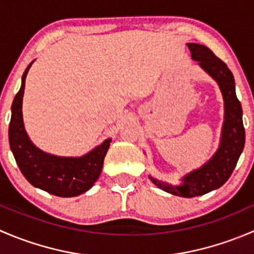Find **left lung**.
I'll return each instance as SVG.
<instances>
[{"mask_svg": "<svg viewBox=\"0 0 254 254\" xmlns=\"http://www.w3.org/2000/svg\"><path fill=\"white\" fill-rule=\"evenodd\" d=\"M191 59L209 73L219 84L225 102V120L220 146L215 155L204 166L182 178V186H171L150 176L155 186L173 195L193 198L203 195L226 183L234 172L237 161L245 147V127L242 107L237 99L235 78L226 64L220 60L205 45L188 43Z\"/></svg>", "mask_w": 254, "mask_h": 254, "instance_id": "8db88e82", "label": "left lung"}]
</instances>
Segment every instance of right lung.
Returning a JSON list of instances; mask_svg holds the SVG:
<instances>
[{"instance_id":"obj_1","label":"right lung","mask_w":254,"mask_h":254,"mask_svg":"<svg viewBox=\"0 0 254 254\" xmlns=\"http://www.w3.org/2000/svg\"><path fill=\"white\" fill-rule=\"evenodd\" d=\"M32 63L22 76V86L12 103L8 139L20 172L32 186L56 196L71 198L92 188L103 167L112 139H107L81 157H60L39 150L28 137L22 117L25 77Z\"/></svg>"}]
</instances>
